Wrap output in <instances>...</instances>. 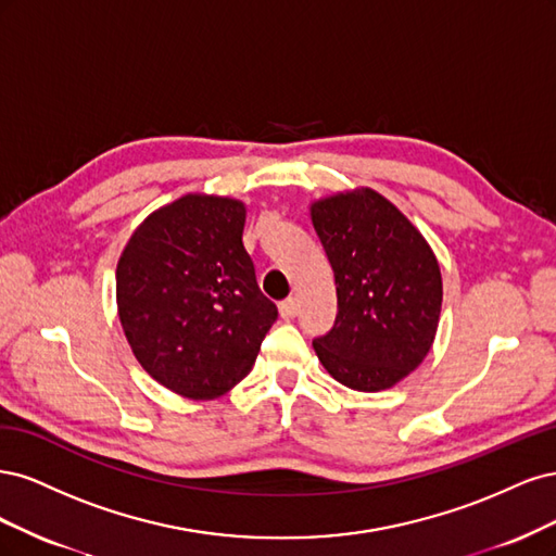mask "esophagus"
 Masks as SVG:
<instances>
[{"mask_svg": "<svg viewBox=\"0 0 556 556\" xmlns=\"http://www.w3.org/2000/svg\"><path fill=\"white\" fill-rule=\"evenodd\" d=\"M279 314H281V318H293L295 314H298V300L295 298H286V300H281L279 302Z\"/></svg>", "mask_w": 556, "mask_h": 556, "instance_id": "1", "label": "esophagus"}]
</instances>
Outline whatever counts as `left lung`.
Segmentation results:
<instances>
[{
    "label": "left lung",
    "mask_w": 556,
    "mask_h": 556,
    "mask_svg": "<svg viewBox=\"0 0 556 556\" xmlns=\"http://www.w3.org/2000/svg\"><path fill=\"white\" fill-rule=\"evenodd\" d=\"M337 283V318L314 339L328 374L376 392L414 371L434 342L441 273L432 249L381 193L361 189L312 207Z\"/></svg>",
    "instance_id": "8db88e82"
}]
</instances>
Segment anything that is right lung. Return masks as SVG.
<instances>
[{"instance_id": "1", "label": "right lung", "mask_w": 556, "mask_h": 556, "mask_svg": "<svg viewBox=\"0 0 556 556\" xmlns=\"http://www.w3.org/2000/svg\"><path fill=\"white\" fill-rule=\"evenodd\" d=\"M244 205L185 195L140 224L117 263V307L152 379L212 400L254 367L277 304L242 244Z\"/></svg>"}]
</instances>
